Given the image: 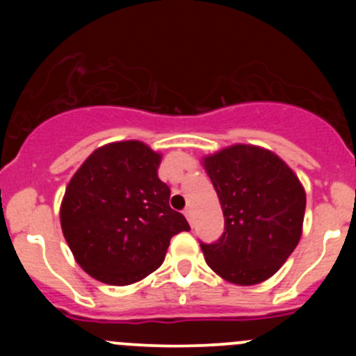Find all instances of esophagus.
I'll list each match as a JSON object with an SVG mask.
<instances>
[{"label":"esophagus","instance_id":"1","mask_svg":"<svg viewBox=\"0 0 356 356\" xmlns=\"http://www.w3.org/2000/svg\"><path fill=\"white\" fill-rule=\"evenodd\" d=\"M184 215H186V218H188L189 224L193 225V210H191V208H186V210H184Z\"/></svg>","mask_w":356,"mask_h":356}]
</instances>
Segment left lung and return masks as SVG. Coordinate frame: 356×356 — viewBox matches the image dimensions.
<instances>
[{
	"label": "left lung",
	"mask_w": 356,
	"mask_h": 356,
	"mask_svg": "<svg viewBox=\"0 0 356 356\" xmlns=\"http://www.w3.org/2000/svg\"><path fill=\"white\" fill-rule=\"evenodd\" d=\"M222 211L224 232L200 243L208 267L225 281L251 286L279 270L301 238L305 196L300 181L277 155L236 145L204 158Z\"/></svg>",
	"instance_id": "8db88e82"
}]
</instances>
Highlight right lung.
<instances>
[{
  "instance_id": "obj_1",
  "label": "right lung",
  "mask_w": 356,
  "mask_h": 356,
  "mask_svg": "<svg viewBox=\"0 0 356 356\" xmlns=\"http://www.w3.org/2000/svg\"><path fill=\"white\" fill-rule=\"evenodd\" d=\"M160 155L139 141L92 152L67 186L62 231L77 264L91 277L127 286L163 264L170 239L189 231L168 204L170 189L158 179Z\"/></svg>"
}]
</instances>
